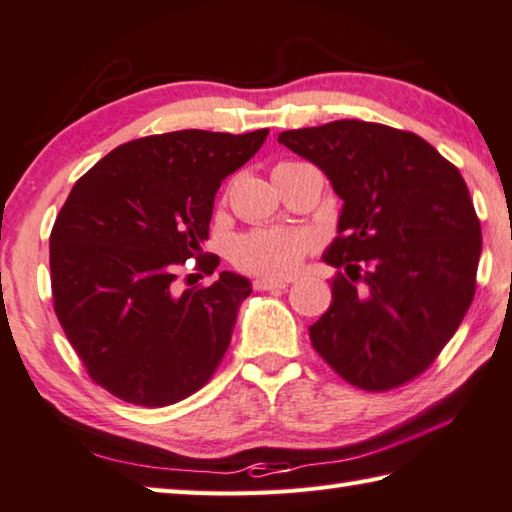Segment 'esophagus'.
I'll return each mask as SVG.
<instances>
[{"label": "esophagus", "instance_id": "34e87169", "mask_svg": "<svg viewBox=\"0 0 512 512\" xmlns=\"http://www.w3.org/2000/svg\"><path fill=\"white\" fill-rule=\"evenodd\" d=\"M257 291H273V289H284L289 287V280H280V277H257L253 282Z\"/></svg>", "mask_w": 512, "mask_h": 512}]
</instances>
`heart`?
Instances as JSON below:
<instances>
[{"label": "heart", "mask_w": 512, "mask_h": 512, "mask_svg": "<svg viewBox=\"0 0 512 512\" xmlns=\"http://www.w3.org/2000/svg\"><path fill=\"white\" fill-rule=\"evenodd\" d=\"M296 162H280L275 169ZM273 169V171H275ZM311 250H316V237L307 230L257 228L241 235L230 250L232 264L241 271L266 277H287L298 271Z\"/></svg>", "instance_id": "obj_1"}]
</instances>
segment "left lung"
<instances>
[{
	"instance_id": "1",
	"label": "left lung",
	"mask_w": 512,
	"mask_h": 512,
	"mask_svg": "<svg viewBox=\"0 0 512 512\" xmlns=\"http://www.w3.org/2000/svg\"><path fill=\"white\" fill-rule=\"evenodd\" d=\"M277 142L325 171L343 198L332 305L309 327L316 352L361 391L427 370L472 305L481 223L452 162L420 135L359 119L284 131Z\"/></svg>"
}]
</instances>
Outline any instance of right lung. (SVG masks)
Masks as SVG:
<instances>
[{"label":"right lung","mask_w":512,"mask_h":512,"mask_svg":"<svg viewBox=\"0 0 512 512\" xmlns=\"http://www.w3.org/2000/svg\"><path fill=\"white\" fill-rule=\"evenodd\" d=\"M266 135L140 137L83 173L60 207L49 237L54 311L90 379L119 400L180 402L223 361L250 282L223 271L180 293L176 280L189 259L205 275L219 266L201 248L214 194Z\"/></svg>","instance_id":"right-lung-1"}]
</instances>
